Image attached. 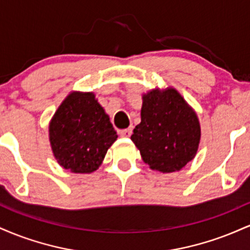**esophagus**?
Instances as JSON below:
<instances>
[{
  "label": "esophagus",
  "mask_w": 250,
  "mask_h": 250,
  "mask_svg": "<svg viewBox=\"0 0 250 250\" xmlns=\"http://www.w3.org/2000/svg\"><path fill=\"white\" fill-rule=\"evenodd\" d=\"M131 133H133V129H131V128L123 129V130H120L119 131V134L121 135V136H123V137H129L131 135Z\"/></svg>",
  "instance_id": "1"
}]
</instances>
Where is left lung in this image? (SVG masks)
<instances>
[{"mask_svg": "<svg viewBox=\"0 0 250 250\" xmlns=\"http://www.w3.org/2000/svg\"><path fill=\"white\" fill-rule=\"evenodd\" d=\"M201 137L195 111L175 89L143 95L141 123L131 141L153 170L173 173L194 159Z\"/></svg>", "mask_w": 250, "mask_h": 250, "instance_id": "left-lung-1", "label": "left lung"}]
</instances>
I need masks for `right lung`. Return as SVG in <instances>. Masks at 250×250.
Returning <instances> with one entry per match:
<instances>
[{
    "instance_id": "obj_1",
    "label": "right lung",
    "mask_w": 250,
    "mask_h": 250,
    "mask_svg": "<svg viewBox=\"0 0 250 250\" xmlns=\"http://www.w3.org/2000/svg\"><path fill=\"white\" fill-rule=\"evenodd\" d=\"M49 139L60 166L83 174L99 168L117 134L93 93H71L51 120Z\"/></svg>"
}]
</instances>
